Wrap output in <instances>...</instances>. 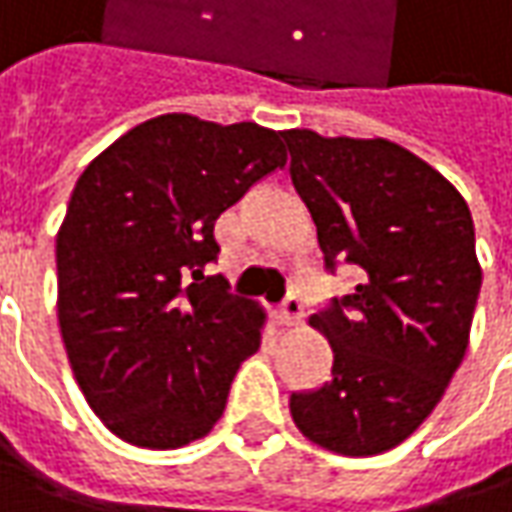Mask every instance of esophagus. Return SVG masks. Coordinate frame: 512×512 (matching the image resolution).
I'll use <instances>...</instances> for the list:
<instances>
[{"mask_svg": "<svg viewBox=\"0 0 512 512\" xmlns=\"http://www.w3.org/2000/svg\"><path fill=\"white\" fill-rule=\"evenodd\" d=\"M302 316H305V305H302L299 293H287V299L279 307V325L296 327L302 322Z\"/></svg>", "mask_w": 512, "mask_h": 512, "instance_id": "esophagus-1", "label": "esophagus"}]
</instances>
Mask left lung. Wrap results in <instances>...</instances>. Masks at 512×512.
<instances>
[{"label":"left lung","instance_id":"8db88e82","mask_svg":"<svg viewBox=\"0 0 512 512\" xmlns=\"http://www.w3.org/2000/svg\"><path fill=\"white\" fill-rule=\"evenodd\" d=\"M290 179L316 222L325 267L359 285L310 316L333 347L330 382L290 396L302 436L376 456L433 413L470 342L482 287L462 193L387 139L285 130Z\"/></svg>","mask_w":512,"mask_h":512}]
</instances>
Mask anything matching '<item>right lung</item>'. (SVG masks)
Returning <instances> with one entry per match:
<instances>
[{
	"label": "right lung",
	"instance_id": "obj_1",
	"mask_svg": "<svg viewBox=\"0 0 512 512\" xmlns=\"http://www.w3.org/2000/svg\"><path fill=\"white\" fill-rule=\"evenodd\" d=\"M282 136L165 113L73 187L56 233L59 330L90 410L122 442L176 450L207 436L259 350L265 307L205 267L219 256L216 219L285 168Z\"/></svg>",
	"mask_w": 512,
	"mask_h": 512
}]
</instances>
